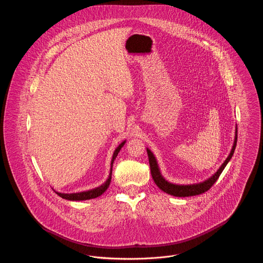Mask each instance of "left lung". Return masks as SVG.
Segmentation results:
<instances>
[{
  "label": "left lung",
  "mask_w": 263,
  "mask_h": 263,
  "mask_svg": "<svg viewBox=\"0 0 263 263\" xmlns=\"http://www.w3.org/2000/svg\"><path fill=\"white\" fill-rule=\"evenodd\" d=\"M237 140H238V128L236 127V136H235V141H234L232 151H231L229 157L226 159L225 162L217 171V173H215V175H213L210 178H208L207 180H205L203 182L196 183V184H189V185H178V184H174V183L166 181L163 178V175H161V172H160V168H159V165L157 163L155 156L153 155V153L149 149H147L152 177H153L155 183L158 185V187L162 189L163 192H165L170 195H174L176 197H188V196H194V195L202 194L212 187L213 184L218 180L219 176L224 171L227 163H229V161L232 159L235 149H236V146H237Z\"/></svg>",
  "instance_id": "obj_1"
}]
</instances>
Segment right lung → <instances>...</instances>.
<instances>
[{
    "label": "right lung",
    "instance_id": "add662e5",
    "mask_svg": "<svg viewBox=\"0 0 263 263\" xmlns=\"http://www.w3.org/2000/svg\"><path fill=\"white\" fill-rule=\"evenodd\" d=\"M125 144V141L122 142L117 148L116 150L114 151L112 156V160H111V168H110V174L109 176L107 178V180L101 184L100 187L95 188V189H90L88 191H83V192H78V193H59V192H56L60 197H62L64 199H67V200L71 201H81V200H88V199H92V198H97L100 196L110 184V181H111V174H112V165L114 163V160L116 159L119 151L121 150V148L124 146Z\"/></svg>",
    "mask_w": 263,
    "mask_h": 263
}]
</instances>
